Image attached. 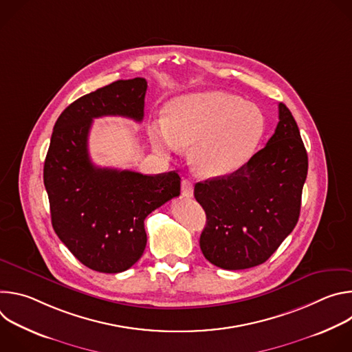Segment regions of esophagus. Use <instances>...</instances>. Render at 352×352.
Instances as JSON below:
<instances>
[{
	"label": "esophagus",
	"instance_id": "esophagus-1",
	"mask_svg": "<svg viewBox=\"0 0 352 352\" xmlns=\"http://www.w3.org/2000/svg\"><path fill=\"white\" fill-rule=\"evenodd\" d=\"M181 192L186 197L193 196V184L189 179H184L181 184Z\"/></svg>",
	"mask_w": 352,
	"mask_h": 352
}]
</instances>
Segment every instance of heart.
<instances>
[{"label": "heart", "mask_w": 352, "mask_h": 352, "mask_svg": "<svg viewBox=\"0 0 352 352\" xmlns=\"http://www.w3.org/2000/svg\"><path fill=\"white\" fill-rule=\"evenodd\" d=\"M262 110L223 90L173 98L164 121L148 125L152 144L163 153L190 147V163L202 177H224L243 166L265 133Z\"/></svg>", "instance_id": "b5f03b06"}]
</instances>
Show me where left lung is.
<instances>
[{"label": "left lung", "instance_id": "obj_1", "mask_svg": "<svg viewBox=\"0 0 352 352\" xmlns=\"http://www.w3.org/2000/svg\"><path fill=\"white\" fill-rule=\"evenodd\" d=\"M278 120L267 144L242 167L195 185V199L208 219L200 249L217 267L242 270L265 263L298 223L308 155L283 103Z\"/></svg>", "mask_w": 352, "mask_h": 352}]
</instances>
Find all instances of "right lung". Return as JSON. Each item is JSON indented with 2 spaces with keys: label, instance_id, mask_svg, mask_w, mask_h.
Returning a JSON list of instances; mask_svg holds the SVG:
<instances>
[{
  "label": "right lung",
  "instance_id": "1",
  "mask_svg": "<svg viewBox=\"0 0 352 352\" xmlns=\"http://www.w3.org/2000/svg\"><path fill=\"white\" fill-rule=\"evenodd\" d=\"M147 82L117 80L79 97L58 117L44 162V186L56 234L86 267L121 273L146 248L144 219L179 195L175 171L143 175L102 168L87 148L94 118L143 120Z\"/></svg>",
  "mask_w": 352,
  "mask_h": 352
}]
</instances>
